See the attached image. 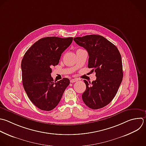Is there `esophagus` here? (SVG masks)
<instances>
[{
	"instance_id": "obj_1",
	"label": "esophagus",
	"mask_w": 146,
	"mask_h": 146,
	"mask_svg": "<svg viewBox=\"0 0 146 146\" xmlns=\"http://www.w3.org/2000/svg\"><path fill=\"white\" fill-rule=\"evenodd\" d=\"M78 80L77 79H71V80H70V82L71 83H74V82H77Z\"/></svg>"
}]
</instances>
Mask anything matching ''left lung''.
Instances as JSON below:
<instances>
[{
	"instance_id": "1",
	"label": "left lung",
	"mask_w": 146,
	"mask_h": 146,
	"mask_svg": "<svg viewBox=\"0 0 146 146\" xmlns=\"http://www.w3.org/2000/svg\"><path fill=\"white\" fill-rule=\"evenodd\" d=\"M74 40L88 52V68H94L96 79L84 82L86 90L82 94L84 103L94 110L108 104L115 96L123 73L121 58L117 47L103 36L88 35L76 37Z\"/></svg>"
}]
</instances>
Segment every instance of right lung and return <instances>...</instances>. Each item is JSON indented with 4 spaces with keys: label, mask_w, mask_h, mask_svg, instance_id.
<instances>
[{
    "label": "right lung",
    "mask_w": 146,
    "mask_h": 146,
    "mask_svg": "<svg viewBox=\"0 0 146 146\" xmlns=\"http://www.w3.org/2000/svg\"><path fill=\"white\" fill-rule=\"evenodd\" d=\"M72 37L49 36L36 42L25 53L21 63L22 83L32 103L49 111L59 103L70 84L68 78L54 81L51 67L59 64L62 54L72 42Z\"/></svg>",
    "instance_id": "right-lung-1"
}]
</instances>
